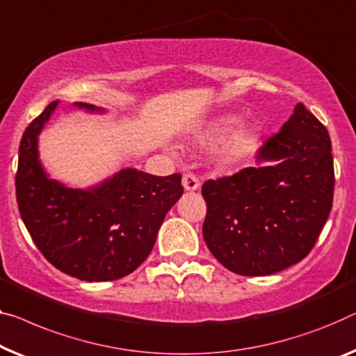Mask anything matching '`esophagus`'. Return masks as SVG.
Listing matches in <instances>:
<instances>
[{
	"instance_id": "obj_1",
	"label": "esophagus",
	"mask_w": 356,
	"mask_h": 356,
	"mask_svg": "<svg viewBox=\"0 0 356 356\" xmlns=\"http://www.w3.org/2000/svg\"><path fill=\"white\" fill-rule=\"evenodd\" d=\"M182 185L187 192H195V190L200 188V180L195 176V174L187 172V174H184V177H182Z\"/></svg>"
}]
</instances>
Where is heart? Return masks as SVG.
I'll list each match as a JSON object with an SVG mask.
<instances>
[{
  "instance_id": "heart-1",
  "label": "heart",
  "mask_w": 356,
  "mask_h": 356,
  "mask_svg": "<svg viewBox=\"0 0 356 356\" xmlns=\"http://www.w3.org/2000/svg\"><path fill=\"white\" fill-rule=\"evenodd\" d=\"M238 118L233 115L219 116L200 132L198 140L203 144H219L217 160L222 164H233L245 158L257 137V129L252 124L236 127Z\"/></svg>"
}]
</instances>
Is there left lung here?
Segmentation results:
<instances>
[{
	"mask_svg": "<svg viewBox=\"0 0 356 356\" xmlns=\"http://www.w3.org/2000/svg\"><path fill=\"white\" fill-rule=\"evenodd\" d=\"M257 166L208 180L203 236L230 272L265 277L312 251L332 208L334 166L326 127L302 104L259 148Z\"/></svg>",
	"mask_w": 356,
	"mask_h": 356,
	"instance_id": "8db88e82",
	"label": "left lung"
}]
</instances>
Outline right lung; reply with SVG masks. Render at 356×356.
<instances>
[{"instance_id": "add662e5", "label": "right lung", "mask_w": 356, "mask_h": 356, "mask_svg": "<svg viewBox=\"0 0 356 356\" xmlns=\"http://www.w3.org/2000/svg\"><path fill=\"white\" fill-rule=\"evenodd\" d=\"M59 100L26 127L19 147L15 196L31 240L60 272L83 281H113L152 252L168 211L184 193L182 176L160 177L126 168L89 188L51 179L40 161L38 136ZM78 108L105 113L91 104Z\"/></svg>"}]
</instances>
